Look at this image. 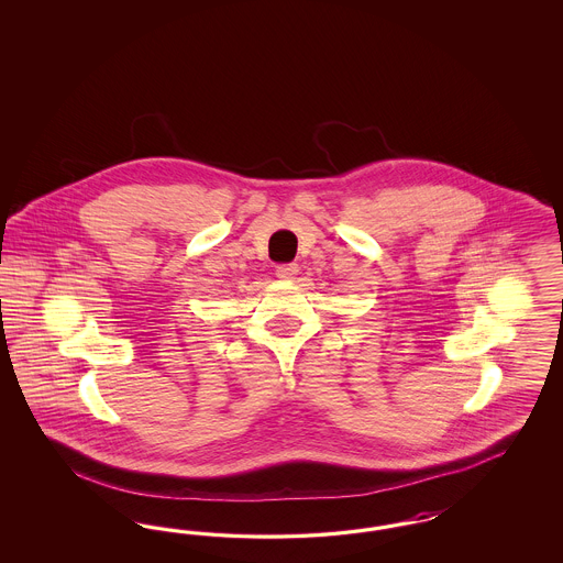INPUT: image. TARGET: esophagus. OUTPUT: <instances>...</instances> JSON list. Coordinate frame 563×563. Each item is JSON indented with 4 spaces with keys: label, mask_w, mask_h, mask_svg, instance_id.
<instances>
[{
    "label": "esophagus",
    "mask_w": 563,
    "mask_h": 563,
    "mask_svg": "<svg viewBox=\"0 0 563 563\" xmlns=\"http://www.w3.org/2000/svg\"><path fill=\"white\" fill-rule=\"evenodd\" d=\"M297 264H278L276 266V276L278 278H283V280H291L295 278V274H297Z\"/></svg>",
    "instance_id": "34e87169"
}]
</instances>
